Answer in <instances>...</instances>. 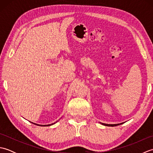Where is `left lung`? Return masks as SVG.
<instances>
[{
  "instance_id": "obj_1",
  "label": "left lung",
  "mask_w": 153,
  "mask_h": 153,
  "mask_svg": "<svg viewBox=\"0 0 153 153\" xmlns=\"http://www.w3.org/2000/svg\"><path fill=\"white\" fill-rule=\"evenodd\" d=\"M122 123H120V124H122ZM102 124L104 125V126H112V127H114V126H118L119 123H118V124H106V123H102Z\"/></svg>"
}]
</instances>
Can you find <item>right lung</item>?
Returning <instances> with one entry per match:
<instances>
[{
  "label": "right lung",
  "mask_w": 153,
  "mask_h": 153,
  "mask_svg": "<svg viewBox=\"0 0 153 153\" xmlns=\"http://www.w3.org/2000/svg\"><path fill=\"white\" fill-rule=\"evenodd\" d=\"M34 124H35V125H38V124H36V123H34ZM53 123H52V124H49V125H44V126H43V125H39V126H51V125H53Z\"/></svg>",
  "instance_id": "right-lung-1"
}]
</instances>
